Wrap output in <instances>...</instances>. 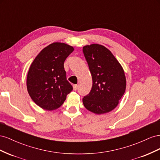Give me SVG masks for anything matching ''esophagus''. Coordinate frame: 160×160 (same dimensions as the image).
Listing matches in <instances>:
<instances>
[{"instance_id": "esophagus-1", "label": "esophagus", "mask_w": 160, "mask_h": 160, "mask_svg": "<svg viewBox=\"0 0 160 160\" xmlns=\"http://www.w3.org/2000/svg\"><path fill=\"white\" fill-rule=\"evenodd\" d=\"M78 88V86L77 84H74V85H73V88H74V90H77Z\"/></svg>"}]
</instances>
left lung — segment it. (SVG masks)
<instances>
[{
  "label": "left lung",
  "instance_id": "obj_1",
  "mask_svg": "<svg viewBox=\"0 0 160 160\" xmlns=\"http://www.w3.org/2000/svg\"><path fill=\"white\" fill-rule=\"evenodd\" d=\"M92 78L90 93L82 99L84 106L95 114L107 113L118 105L126 88L124 70L110 50L103 45L83 47Z\"/></svg>",
  "mask_w": 160,
  "mask_h": 160
}]
</instances>
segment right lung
<instances>
[{
	"instance_id": "obj_1",
	"label": "right lung",
	"mask_w": 160,
	"mask_h": 160,
	"mask_svg": "<svg viewBox=\"0 0 160 160\" xmlns=\"http://www.w3.org/2000/svg\"><path fill=\"white\" fill-rule=\"evenodd\" d=\"M74 49L64 43H53L43 49L31 63L27 91L34 102L45 110L61 107L73 89L66 79L63 63Z\"/></svg>"
}]
</instances>
